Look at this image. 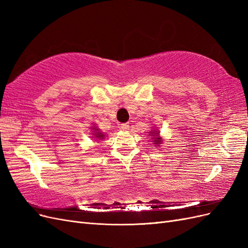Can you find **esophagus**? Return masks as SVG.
<instances>
[{"instance_id":"obj_1","label":"esophagus","mask_w":248,"mask_h":248,"mask_svg":"<svg viewBox=\"0 0 248 248\" xmlns=\"http://www.w3.org/2000/svg\"><path fill=\"white\" fill-rule=\"evenodd\" d=\"M120 128L123 129V130H128L129 129V124L128 123H122L120 125Z\"/></svg>"}]
</instances>
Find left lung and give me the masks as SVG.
Masks as SVG:
<instances>
[{"label": "left lung", "instance_id": "obj_1", "mask_svg": "<svg viewBox=\"0 0 248 248\" xmlns=\"http://www.w3.org/2000/svg\"><path fill=\"white\" fill-rule=\"evenodd\" d=\"M149 133H150L149 136H151L153 139V144L156 147H158L162 142V139L159 137V131H157V129H154V130H150Z\"/></svg>", "mask_w": 248, "mask_h": 248}]
</instances>
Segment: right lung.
<instances>
[{"mask_svg": "<svg viewBox=\"0 0 248 248\" xmlns=\"http://www.w3.org/2000/svg\"><path fill=\"white\" fill-rule=\"evenodd\" d=\"M92 129H93V136H94V139L96 140H103L104 138V136H106V134H103L101 131H99V128H97V127H92Z\"/></svg>", "mask_w": 248, "mask_h": 248, "instance_id": "right-lung-1", "label": "right lung"}]
</instances>
